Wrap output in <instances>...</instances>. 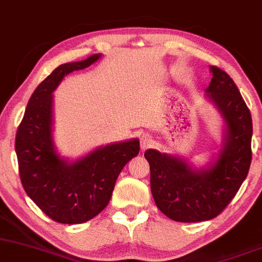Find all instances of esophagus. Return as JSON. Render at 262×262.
Instances as JSON below:
<instances>
[{
    "label": "esophagus",
    "mask_w": 262,
    "mask_h": 262,
    "mask_svg": "<svg viewBox=\"0 0 262 262\" xmlns=\"http://www.w3.org/2000/svg\"><path fill=\"white\" fill-rule=\"evenodd\" d=\"M150 143H152V137H150L149 135L144 134L140 137V144H141V149L142 150L148 148V147L150 146Z\"/></svg>",
    "instance_id": "1"
}]
</instances>
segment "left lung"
<instances>
[{"instance_id":"left-lung-1","label":"left lung","mask_w":262,"mask_h":262,"mask_svg":"<svg viewBox=\"0 0 262 262\" xmlns=\"http://www.w3.org/2000/svg\"><path fill=\"white\" fill-rule=\"evenodd\" d=\"M211 72L206 97L226 124L223 147L216 161L196 169L180 157L157 149L144 152L157 207L177 222H202L217 217L238 192L250 168V110L228 73L216 66H211Z\"/></svg>"}]
</instances>
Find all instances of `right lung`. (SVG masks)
Masks as SVG:
<instances>
[{
  "label": "right lung",
  "mask_w": 262,
  "mask_h": 262,
  "mask_svg": "<svg viewBox=\"0 0 262 262\" xmlns=\"http://www.w3.org/2000/svg\"><path fill=\"white\" fill-rule=\"evenodd\" d=\"M95 54L78 62L60 64L36 87L15 135V153L27 195L52 221L84 223L106 205L120 171L140 152L137 138L99 147L69 163L52 141V92L63 77L99 60Z\"/></svg>",
  "instance_id": "1"
}]
</instances>
